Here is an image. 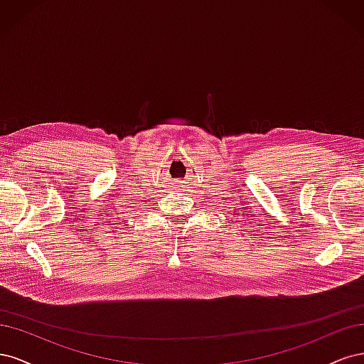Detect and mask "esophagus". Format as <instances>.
<instances>
[{
    "label": "esophagus",
    "mask_w": 364,
    "mask_h": 364,
    "mask_svg": "<svg viewBox=\"0 0 364 364\" xmlns=\"http://www.w3.org/2000/svg\"><path fill=\"white\" fill-rule=\"evenodd\" d=\"M174 188L178 190V191H181V193L186 191V182H185V181H181V179L174 181Z\"/></svg>",
    "instance_id": "esophagus-1"
}]
</instances>
